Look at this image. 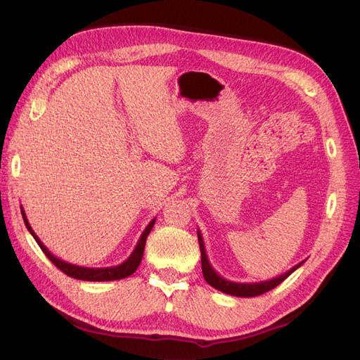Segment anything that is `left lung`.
<instances>
[{
	"label": "left lung",
	"instance_id": "8db88e82",
	"mask_svg": "<svg viewBox=\"0 0 360 360\" xmlns=\"http://www.w3.org/2000/svg\"><path fill=\"white\" fill-rule=\"evenodd\" d=\"M198 242H200V249H201V267H202V275L204 279L207 281V284L212 285L213 288L219 290L225 294H230V296H236V297H255L259 296V294H264L270 290H274L275 287H278L282 281H285L294 270H297L304 261L302 263L296 264L294 267H291L285 274H282L276 278H271L269 281H261V282H233L228 281L225 278H222L217 271L212 267L209 257H207L205 252V246H204V240L201 231L198 230Z\"/></svg>",
	"mask_w": 360,
	"mask_h": 360
}]
</instances>
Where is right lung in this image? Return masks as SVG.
<instances>
[{
    "instance_id": "add662e5",
    "label": "right lung",
    "mask_w": 360,
    "mask_h": 360,
    "mask_svg": "<svg viewBox=\"0 0 360 360\" xmlns=\"http://www.w3.org/2000/svg\"><path fill=\"white\" fill-rule=\"evenodd\" d=\"M20 212H22V217H24V222L27 230L30 231V234L34 237V240L37 242V245L40 246V249L45 252V255L52 261L53 264H56L61 271H64L68 276L75 278V279H81V281H93V282H102V281H117V279H123L127 278L132 274H135V270L138 269L141 259H143V254H144V248H146V240L147 237L151 231V228H153L155 222H156V217L153 221H151L147 226L146 230L141 234L139 240L134 249V252L129 255V258L126 261H123L122 264L118 266H111V267H82V266H76V264H70L66 263V261H63L60 258H57L53 254L49 252V249L41 243L40 238L36 236V233L32 231V228L27 219V214L24 212L22 207H20Z\"/></svg>"
}]
</instances>
